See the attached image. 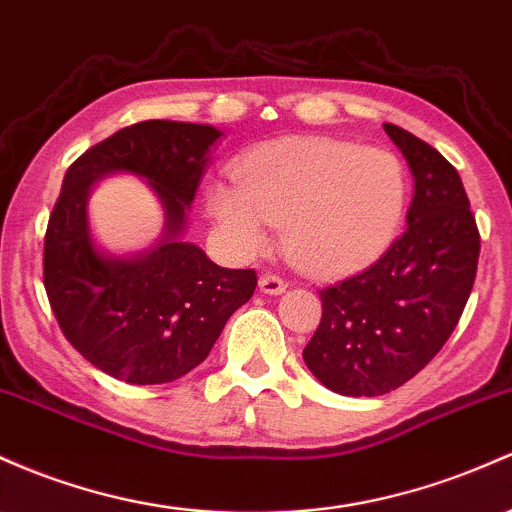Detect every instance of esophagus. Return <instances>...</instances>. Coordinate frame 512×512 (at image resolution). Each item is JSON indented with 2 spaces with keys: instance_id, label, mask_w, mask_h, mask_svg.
I'll use <instances>...</instances> for the list:
<instances>
[{
  "instance_id": "esophagus-1",
  "label": "esophagus",
  "mask_w": 512,
  "mask_h": 512,
  "mask_svg": "<svg viewBox=\"0 0 512 512\" xmlns=\"http://www.w3.org/2000/svg\"><path fill=\"white\" fill-rule=\"evenodd\" d=\"M260 291L262 294H282V291H286V282L279 274H272V272H265L260 277Z\"/></svg>"
}]
</instances>
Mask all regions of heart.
<instances>
[{"mask_svg":"<svg viewBox=\"0 0 512 512\" xmlns=\"http://www.w3.org/2000/svg\"><path fill=\"white\" fill-rule=\"evenodd\" d=\"M235 182L209 189V213L240 255L260 252L269 223L286 255L311 274H345L389 247L406 211L408 179L384 148L338 138H284L240 160Z\"/></svg>","mask_w":512,"mask_h":512,"instance_id":"b5f03b06","label":"heart"}]
</instances>
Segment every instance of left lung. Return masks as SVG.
I'll return each mask as SVG.
<instances>
[{"label": "left lung", "instance_id": "left-lung-1", "mask_svg": "<svg viewBox=\"0 0 512 512\" xmlns=\"http://www.w3.org/2000/svg\"><path fill=\"white\" fill-rule=\"evenodd\" d=\"M384 131L415 179L408 228L372 267L318 291L323 316L303 350L320 384L342 396H384L428 367L457 328L479 265L457 170L413 133L393 123Z\"/></svg>", "mask_w": 512, "mask_h": 512}]
</instances>
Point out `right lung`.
Wrapping results in <instances>:
<instances>
[{"label": "right lung", "instance_id": "add662e5", "mask_svg": "<svg viewBox=\"0 0 512 512\" xmlns=\"http://www.w3.org/2000/svg\"><path fill=\"white\" fill-rule=\"evenodd\" d=\"M218 136L199 123L140 121L92 145L65 172L48 218L43 284L67 342L126 384H167L192 372L257 286L255 269L218 267L201 247L177 240ZM109 171L138 173L161 196L168 230L148 256L119 261L91 243L86 194Z\"/></svg>", "mask_w": 512, "mask_h": 512}]
</instances>
